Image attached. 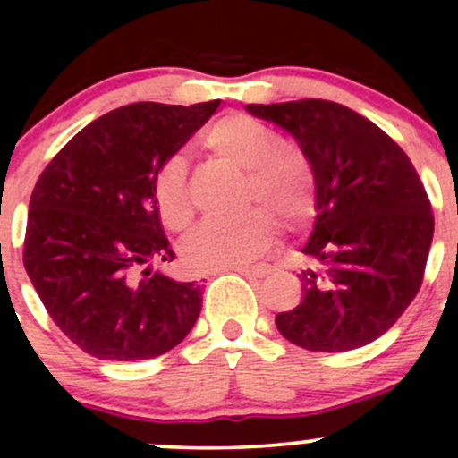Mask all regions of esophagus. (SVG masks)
Segmentation results:
<instances>
[{
  "label": "esophagus",
  "instance_id": "1",
  "mask_svg": "<svg viewBox=\"0 0 458 458\" xmlns=\"http://www.w3.org/2000/svg\"><path fill=\"white\" fill-rule=\"evenodd\" d=\"M222 271H236L245 277H265L269 273L267 265H256V267H233V269H222Z\"/></svg>",
  "mask_w": 458,
  "mask_h": 458
}]
</instances>
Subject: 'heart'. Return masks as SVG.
I'll use <instances>...</instances> for the list:
<instances>
[{"instance_id":"b5f03b06","label":"heart","mask_w":458,"mask_h":458,"mask_svg":"<svg viewBox=\"0 0 458 458\" xmlns=\"http://www.w3.org/2000/svg\"><path fill=\"white\" fill-rule=\"evenodd\" d=\"M204 148L247 170V204H260L239 219H208L182 241L189 269L222 271L259 259L273 243L277 215L288 228H299L317 208V178L308 157L280 144L269 127L243 114L225 115L204 133ZM152 198L161 222L174 233L189 228L193 199L181 157H170L152 176Z\"/></svg>"}]
</instances>
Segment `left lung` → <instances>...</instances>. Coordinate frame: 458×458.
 Wrapping results in <instances>:
<instances>
[{"instance_id": "1", "label": "left lung", "mask_w": 458, "mask_h": 458, "mask_svg": "<svg viewBox=\"0 0 458 458\" xmlns=\"http://www.w3.org/2000/svg\"><path fill=\"white\" fill-rule=\"evenodd\" d=\"M291 133L317 178V224L299 276L301 301L276 317L308 351L360 349L418 295L433 241L430 199L411 159L375 123L323 98L247 105Z\"/></svg>"}]
</instances>
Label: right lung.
Returning <instances> with one entry per match:
<instances>
[{"instance_id":"1","label":"right lung","mask_w":458,"mask_h":458,"mask_svg":"<svg viewBox=\"0 0 458 458\" xmlns=\"http://www.w3.org/2000/svg\"><path fill=\"white\" fill-rule=\"evenodd\" d=\"M222 101L133 103L92 120L36 181L23 265L54 323L98 360H152L196 325L202 291L150 265L174 260L152 176Z\"/></svg>"}]
</instances>
